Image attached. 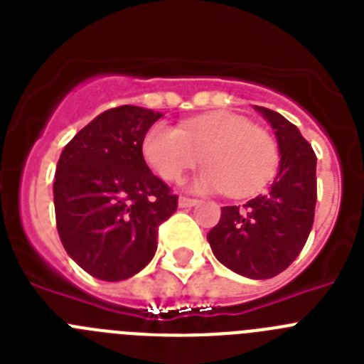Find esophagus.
Here are the masks:
<instances>
[{
  "label": "esophagus",
  "instance_id": "1",
  "mask_svg": "<svg viewBox=\"0 0 364 364\" xmlns=\"http://www.w3.org/2000/svg\"><path fill=\"white\" fill-rule=\"evenodd\" d=\"M197 204H198V200H195V198H188V197L178 198L180 208H193V205H197Z\"/></svg>",
  "mask_w": 364,
  "mask_h": 364
}]
</instances>
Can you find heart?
I'll return each instance as SVG.
<instances>
[{"instance_id": "heart-1", "label": "heart", "mask_w": 364, "mask_h": 364, "mask_svg": "<svg viewBox=\"0 0 364 364\" xmlns=\"http://www.w3.org/2000/svg\"><path fill=\"white\" fill-rule=\"evenodd\" d=\"M200 154L205 167L189 188L197 193L228 191L237 198L264 188L279 162L273 138L233 112L189 118L180 129L156 122L142 138L144 160L164 180L180 178Z\"/></svg>"}]
</instances>
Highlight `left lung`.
Wrapping results in <instances>:
<instances>
[{
	"label": "left lung",
	"instance_id": "left-lung-1",
	"mask_svg": "<svg viewBox=\"0 0 364 364\" xmlns=\"http://www.w3.org/2000/svg\"><path fill=\"white\" fill-rule=\"evenodd\" d=\"M255 109L275 129L277 175L264 195L242 208L224 205L208 242L218 262L260 281L284 272L306 244L317 200V156L291 122L272 109Z\"/></svg>",
	"mask_w": 364,
	"mask_h": 364
}]
</instances>
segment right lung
I'll use <instances>...</instances> for the list:
<instances>
[{
	"label": "right lung",
	"mask_w": 364,
	"mask_h": 364,
	"mask_svg": "<svg viewBox=\"0 0 364 364\" xmlns=\"http://www.w3.org/2000/svg\"><path fill=\"white\" fill-rule=\"evenodd\" d=\"M136 105L109 109L63 147L54 176L56 226L65 252L89 275L117 282L142 272L176 195L142 156V138L162 118Z\"/></svg>",
	"instance_id": "1"
}]
</instances>
